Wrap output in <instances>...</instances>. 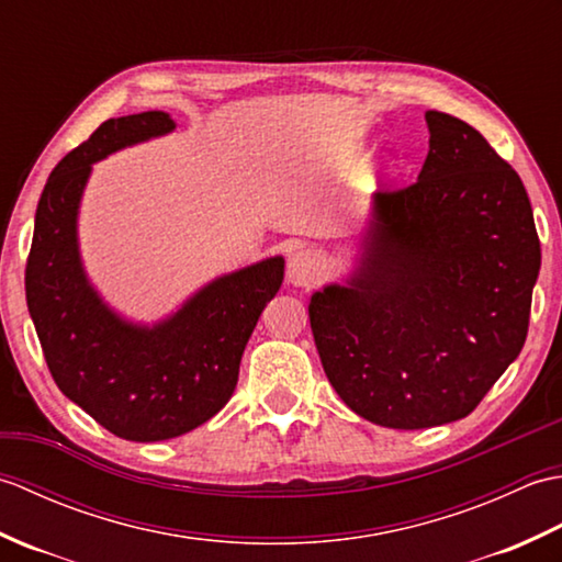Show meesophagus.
Wrapping results in <instances>:
<instances>
[{"mask_svg":"<svg viewBox=\"0 0 562 562\" xmlns=\"http://www.w3.org/2000/svg\"><path fill=\"white\" fill-rule=\"evenodd\" d=\"M324 274V260L312 248H302L292 254L288 266V278L296 288H314Z\"/></svg>","mask_w":562,"mask_h":562,"instance_id":"obj_1","label":"esophagus"}]
</instances>
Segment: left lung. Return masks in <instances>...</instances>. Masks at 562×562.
<instances>
[{
  "mask_svg": "<svg viewBox=\"0 0 562 562\" xmlns=\"http://www.w3.org/2000/svg\"><path fill=\"white\" fill-rule=\"evenodd\" d=\"M425 121L417 181L376 193L360 268L308 304L333 389L393 429L461 420L483 401L524 348L541 268L517 171L459 117Z\"/></svg>",
  "mask_w": 562,
  "mask_h": 562,
  "instance_id": "obj_1",
  "label": "left lung"
}]
</instances>
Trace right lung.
Instances as JSON below:
<instances>
[{"label":"right lung","mask_w":562,"mask_h":562,"mask_svg":"<svg viewBox=\"0 0 562 562\" xmlns=\"http://www.w3.org/2000/svg\"><path fill=\"white\" fill-rule=\"evenodd\" d=\"M169 113L111 117L59 161L35 210L26 302L59 391L115 437L161 441L217 415L262 308L284 278L280 256L212 280L157 326L117 316L91 288L77 244V214L91 164L171 133Z\"/></svg>","instance_id":"1"}]
</instances>
